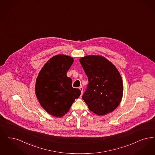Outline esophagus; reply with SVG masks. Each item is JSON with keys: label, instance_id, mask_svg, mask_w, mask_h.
<instances>
[{"label": "esophagus", "instance_id": "esophagus-1", "mask_svg": "<svg viewBox=\"0 0 155 155\" xmlns=\"http://www.w3.org/2000/svg\"><path fill=\"white\" fill-rule=\"evenodd\" d=\"M79 89H80V90L81 92V95H82V93H83V88H82V87H80Z\"/></svg>", "mask_w": 155, "mask_h": 155}]
</instances>
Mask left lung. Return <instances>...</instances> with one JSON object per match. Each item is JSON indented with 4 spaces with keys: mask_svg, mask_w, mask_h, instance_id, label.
<instances>
[{
    "mask_svg": "<svg viewBox=\"0 0 155 155\" xmlns=\"http://www.w3.org/2000/svg\"><path fill=\"white\" fill-rule=\"evenodd\" d=\"M80 62L87 77L89 84L82 99L90 111L104 115L119 105L124 85L118 69L103 56L87 55Z\"/></svg>",
    "mask_w": 155,
    "mask_h": 155,
    "instance_id": "obj_1",
    "label": "left lung"
}]
</instances>
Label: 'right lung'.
Instances as JSON below:
<instances>
[{
	"label": "right lung",
	"instance_id": "1",
	"mask_svg": "<svg viewBox=\"0 0 155 155\" xmlns=\"http://www.w3.org/2000/svg\"><path fill=\"white\" fill-rule=\"evenodd\" d=\"M72 57L57 55L44 65L37 76L35 93L45 111L55 117H62L68 112L81 91L72 87V80L67 72L73 63Z\"/></svg>",
	"mask_w": 155,
	"mask_h": 155
}]
</instances>
